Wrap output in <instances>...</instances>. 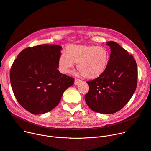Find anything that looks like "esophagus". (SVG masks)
Masks as SVG:
<instances>
[{
	"label": "esophagus",
	"mask_w": 151,
	"mask_h": 151,
	"mask_svg": "<svg viewBox=\"0 0 151 151\" xmlns=\"http://www.w3.org/2000/svg\"><path fill=\"white\" fill-rule=\"evenodd\" d=\"M81 82V80H79V79H75V85H78L79 83H80Z\"/></svg>",
	"instance_id": "1"
}]
</instances>
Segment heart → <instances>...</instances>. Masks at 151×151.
<instances>
[{
	"instance_id": "b5f03b06",
	"label": "heart",
	"mask_w": 151,
	"mask_h": 151,
	"mask_svg": "<svg viewBox=\"0 0 151 151\" xmlns=\"http://www.w3.org/2000/svg\"><path fill=\"white\" fill-rule=\"evenodd\" d=\"M109 61L107 50L101 46L69 45L58 59V67L62 73H67L78 64L77 68L86 79L99 77L106 70Z\"/></svg>"
}]
</instances>
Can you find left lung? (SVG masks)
<instances>
[{
  "label": "left lung",
  "instance_id": "8db88e82",
  "mask_svg": "<svg viewBox=\"0 0 151 151\" xmlns=\"http://www.w3.org/2000/svg\"><path fill=\"white\" fill-rule=\"evenodd\" d=\"M107 67L99 77L87 82L89 90L85 95L87 106L93 111L114 114L121 110L134 95L137 83V66L132 55L114 41Z\"/></svg>",
  "mask_w": 151,
  "mask_h": 151
}]
</instances>
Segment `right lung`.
I'll use <instances>...</instances> for the list:
<instances>
[{"label": "right lung", "mask_w": 151, "mask_h": 151, "mask_svg": "<svg viewBox=\"0 0 151 151\" xmlns=\"http://www.w3.org/2000/svg\"><path fill=\"white\" fill-rule=\"evenodd\" d=\"M62 47L43 44L25 48L10 70V83L18 103L35 115L51 111L74 78L58 70Z\"/></svg>", "instance_id": "add662e5"}]
</instances>
